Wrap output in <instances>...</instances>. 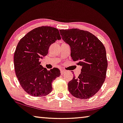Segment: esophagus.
I'll use <instances>...</instances> for the list:
<instances>
[{
  "mask_svg": "<svg viewBox=\"0 0 123 123\" xmlns=\"http://www.w3.org/2000/svg\"><path fill=\"white\" fill-rule=\"evenodd\" d=\"M65 73H66L65 71L64 70H60V73H61V75H63Z\"/></svg>",
  "mask_w": 123,
  "mask_h": 123,
  "instance_id": "obj_1",
  "label": "esophagus"
}]
</instances>
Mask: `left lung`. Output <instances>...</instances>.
I'll return each instance as SVG.
<instances>
[{"instance_id":"1","label":"left lung","mask_w":123,"mask_h":123,"mask_svg":"<svg viewBox=\"0 0 123 123\" xmlns=\"http://www.w3.org/2000/svg\"><path fill=\"white\" fill-rule=\"evenodd\" d=\"M59 31L62 39L70 47L73 61L82 67L79 76H74L68 83L69 91L77 98H90L99 90L106 77L105 47L88 31L77 29Z\"/></svg>"}]
</instances>
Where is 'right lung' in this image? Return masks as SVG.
<instances>
[{"mask_svg": "<svg viewBox=\"0 0 123 123\" xmlns=\"http://www.w3.org/2000/svg\"><path fill=\"white\" fill-rule=\"evenodd\" d=\"M61 39L59 30L50 26L36 28L22 37L17 45L14 62L15 74L26 93L42 97L53 90L52 83L60 76L59 69L47 70L40 65L41 58L47 55L52 43Z\"/></svg>", "mask_w": 123, "mask_h": 123, "instance_id": "add662e5", "label": "right lung"}]
</instances>
